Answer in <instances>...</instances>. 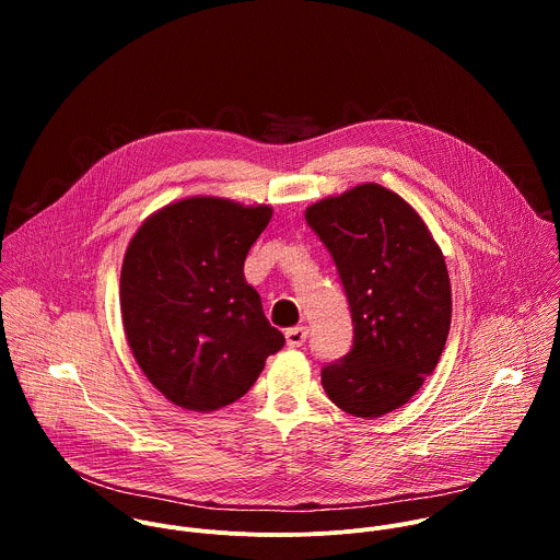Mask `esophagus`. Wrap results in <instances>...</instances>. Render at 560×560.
I'll return each instance as SVG.
<instances>
[{"label":"esophagus","mask_w":560,"mask_h":560,"mask_svg":"<svg viewBox=\"0 0 560 560\" xmlns=\"http://www.w3.org/2000/svg\"><path fill=\"white\" fill-rule=\"evenodd\" d=\"M307 339V328L305 326H296V328H288L285 330V341L290 348H301Z\"/></svg>","instance_id":"esophagus-1"}]
</instances>
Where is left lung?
<instances>
[{"mask_svg": "<svg viewBox=\"0 0 560 560\" xmlns=\"http://www.w3.org/2000/svg\"><path fill=\"white\" fill-rule=\"evenodd\" d=\"M305 221L337 264L354 326L352 350L322 370L324 389L352 417H383L410 401L445 348V257L421 214L378 184L307 206Z\"/></svg>", "mask_w": 560, "mask_h": 560, "instance_id": "8db88e82", "label": "left lung"}]
</instances>
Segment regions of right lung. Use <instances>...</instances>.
<instances>
[{
  "mask_svg": "<svg viewBox=\"0 0 560 560\" xmlns=\"http://www.w3.org/2000/svg\"><path fill=\"white\" fill-rule=\"evenodd\" d=\"M270 219L272 206L199 195L159 208L130 238L124 332L145 378L184 410L234 404L285 343L244 277Z\"/></svg>",
  "mask_w": 560,
  "mask_h": 560,
  "instance_id": "add662e5",
  "label": "right lung"
}]
</instances>
